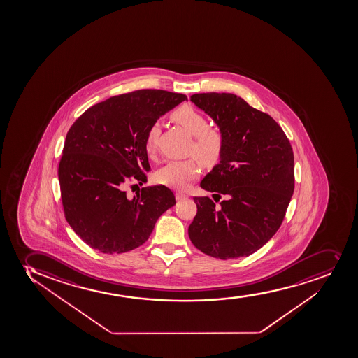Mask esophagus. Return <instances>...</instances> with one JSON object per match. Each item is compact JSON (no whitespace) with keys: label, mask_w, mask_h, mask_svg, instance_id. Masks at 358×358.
I'll list each match as a JSON object with an SVG mask.
<instances>
[{"label":"esophagus","mask_w":358,"mask_h":358,"mask_svg":"<svg viewBox=\"0 0 358 358\" xmlns=\"http://www.w3.org/2000/svg\"><path fill=\"white\" fill-rule=\"evenodd\" d=\"M175 197H176L177 201L185 200V199H188V196H187L185 194H183V192H176V195H175Z\"/></svg>","instance_id":"esophagus-1"}]
</instances>
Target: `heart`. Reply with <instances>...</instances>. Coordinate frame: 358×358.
<instances>
[{"mask_svg":"<svg viewBox=\"0 0 358 358\" xmlns=\"http://www.w3.org/2000/svg\"><path fill=\"white\" fill-rule=\"evenodd\" d=\"M175 123L181 125L194 137L190 151L203 166H213L219 162L223 150L222 135L208 125V120L200 111L190 105H183L171 113ZM161 129L158 124L151 125L145 141L146 152L154 156L157 150ZM200 169L194 159L170 161L156 173V180L170 188L185 189L199 176Z\"/></svg>","mask_w":358,"mask_h":358,"instance_id":"heart-1","label":"heart"}]
</instances>
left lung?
Returning a JSON list of instances; mask_svg holds the SVG:
<instances>
[{
	"instance_id": "8db88e82",
	"label": "left lung",
	"mask_w": 358,
	"mask_h": 358,
	"mask_svg": "<svg viewBox=\"0 0 358 358\" xmlns=\"http://www.w3.org/2000/svg\"><path fill=\"white\" fill-rule=\"evenodd\" d=\"M190 100L215 122L223 138L220 162L201 188L226 195V200L216 207L209 197H194L197 213L189 238L213 258L248 257L277 233L284 220L294 190L292 148L271 115L240 96L196 93Z\"/></svg>"
}]
</instances>
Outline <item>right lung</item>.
I'll return each mask as SVG.
<instances>
[{"instance_id":"right-lung-1","label":"right lung","mask_w":358,"mask_h":358,"mask_svg":"<svg viewBox=\"0 0 358 358\" xmlns=\"http://www.w3.org/2000/svg\"><path fill=\"white\" fill-rule=\"evenodd\" d=\"M187 96L138 90L112 96L83 113L66 136L58 176L66 220L101 253H124L145 243L158 217L176 204L166 185L127 195L131 181L150 171L146 135Z\"/></svg>"}]
</instances>
